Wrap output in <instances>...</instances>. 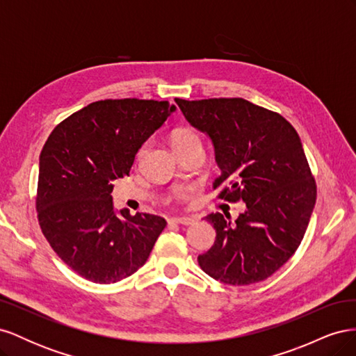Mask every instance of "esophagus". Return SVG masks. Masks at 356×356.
<instances>
[{"mask_svg": "<svg viewBox=\"0 0 356 356\" xmlns=\"http://www.w3.org/2000/svg\"><path fill=\"white\" fill-rule=\"evenodd\" d=\"M169 222H175V224H182V225H190L195 222L191 217H174V218H169Z\"/></svg>", "mask_w": 356, "mask_h": 356, "instance_id": "34e87169", "label": "esophagus"}]
</instances>
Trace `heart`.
<instances>
[{
  "label": "heart",
  "mask_w": 356,
  "mask_h": 356,
  "mask_svg": "<svg viewBox=\"0 0 356 356\" xmlns=\"http://www.w3.org/2000/svg\"><path fill=\"white\" fill-rule=\"evenodd\" d=\"M193 141H199V138L195 132L188 131V129H178V131L172 135V144H174V147L184 145Z\"/></svg>",
  "instance_id": "heart-1"
}]
</instances>
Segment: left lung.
I'll return each mask as SVG.
<instances>
[{
  "label": "left lung",
  "mask_w": 356,
  "mask_h": 356,
  "mask_svg": "<svg viewBox=\"0 0 356 356\" xmlns=\"http://www.w3.org/2000/svg\"><path fill=\"white\" fill-rule=\"evenodd\" d=\"M175 102L211 139L220 197L246 204L234 222L220 212L204 217L217 236L197 257L202 270L227 285L264 281L297 251L315 208L316 186L300 136L281 114L242 98Z\"/></svg>",
  "instance_id": "1"
}]
</instances>
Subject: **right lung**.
Returning <instances> with one entry per match:
<instances>
[{
    "instance_id": "right-lung-1",
    "label": "right lung",
    "mask_w": 356,
    "mask_h": 356,
    "mask_svg": "<svg viewBox=\"0 0 356 356\" xmlns=\"http://www.w3.org/2000/svg\"><path fill=\"white\" fill-rule=\"evenodd\" d=\"M175 110L168 101H98L59 123L42 147L37 190L42 234L88 281L114 284L134 275L166 227L157 215L115 211L111 191Z\"/></svg>"
}]
</instances>
